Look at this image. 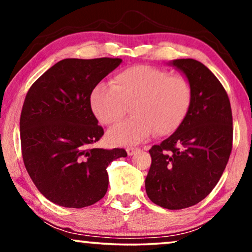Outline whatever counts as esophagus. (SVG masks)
Wrapping results in <instances>:
<instances>
[{
    "label": "esophagus",
    "instance_id": "obj_1",
    "mask_svg": "<svg viewBox=\"0 0 252 252\" xmlns=\"http://www.w3.org/2000/svg\"><path fill=\"white\" fill-rule=\"evenodd\" d=\"M138 151H139V148H137V147H127L126 148V153L129 157H132V155L134 153H137Z\"/></svg>",
    "mask_w": 252,
    "mask_h": 252
}]
</instances>
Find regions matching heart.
<instances>
[{
	"label": "heart",
	"instance_id": "b5f03b06",
	"mask_svg": "<svg viewBox=\"0 0 252 252\" xmlns=\"http://www.w3.org/2000/svg\"><path fill=\"white\" fill-rule=\"evenodd\" d=\"M192 86L186 77L137 65L116 74L112 84L99 83L90 94L91 109L105 126L121 121L131 105L132 118L109 130L116 146L138 144L152 133L169 134L178 129L192 104Z\"/></svg>",
	"mask_w": 252,
	"mask_h": 252
}]
</instances>
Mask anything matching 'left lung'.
<instances>
[{"instance_id": "1", "label": "left lung", "mask_w": 252, "mask_h": 252, "mask_svg": "<svg viewBox=\"0 0 252 252\" xmlns=\"http://www.w3.org/2000/svg\"><path fill=\"white\" fill-rule=\"evenodd\" d=\"M192 86V104L175 132L150 150L145 179L153 203L179 210L198 203L214 189L232 151L233 118L228 95L208 67L195 59H175Z\"/></svg>"}]
</instances>
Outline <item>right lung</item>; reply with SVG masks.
Here are the masks:
<instances>
[{
  "label": "right lung",
  "mask_w": 252,
  "mask_h": 252,
  "mask_svg": "<svg viewBox=\"0 0 252 252\" xmlns=\"http://www.w3.org/2000/svg\"><path fill=\"white\" fill-rule=\"evenodd\" d=\"M120 58L60 60L35 81L20 115L21 152L28 175L49 201L84 208L108 189L107 166L126 158L123 148H94L104 129L90 94L120 66Z\"/></svg>",
  "instance_id": "obj_1"
}]
</instances>
